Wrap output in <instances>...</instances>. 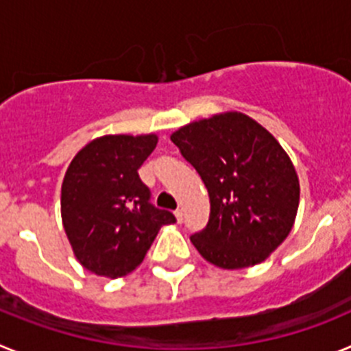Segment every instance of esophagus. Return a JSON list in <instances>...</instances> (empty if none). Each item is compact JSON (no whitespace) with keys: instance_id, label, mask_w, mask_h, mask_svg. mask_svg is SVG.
<instances>
[{"instance_id":"34e87169","label":"esophagus","mask_w":351,"mask_h":351,"mask_svg":"<svg viewBox=\"0 0 351 351\" xmlns=\"http://www.w3.org/2000/svg\"><path fill=\"white\" fill-rule=\"evenodd\" d=\"M173 214H176V219H178V223H181L182 221V210L178 209Z\"/></svg>"}]
</instances>
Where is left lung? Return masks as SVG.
I'll list each match as a JSON object with an SVG mask.
<instances>
[{
	"instance_id": "left-lung-1",
	"label": "left lung",
	"mask_w": 351,
	"mask_h": 351,
	"mask_svg": "<svg viewBox=\"0 0 351 351\" xmlns=\"http://www.w3.org/2000/svg\"><path fill=\"white\" fill-rule=\"evenodd\" d=\"M170 141L209 193V223L190 237L198 253L228 271L263 262L288 237L299 209V178L287 151L243 112L193 121Z\"/></svg>"
}]
</instances>
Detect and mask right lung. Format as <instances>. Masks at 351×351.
Listing matches in <instances>:
<instances>
[{"label": "right lung", "mask_w": 351, "mask_h": 351, "mask_svg": "<svg viewBox=\"0 0 351 351\" xmlns=\"http://www.w3.org/2000/svg\"><path fill=\"white\" fill-rule=\"evenodd\" d=\"M158 137L104 135L84 145L68 165L61 186V219L80 265L116 280L138 267L169 210L149 204L151 191L138 169Z\"/></svg>", "instance_id": "add662e5"}]
</instances>
